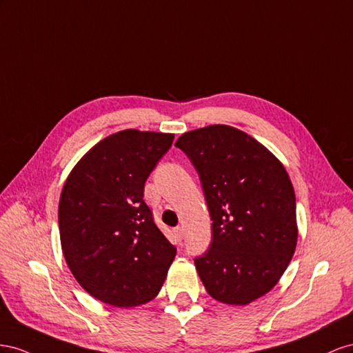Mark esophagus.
<instances>
[{"instance_id":"1","label":"esophagus","mask_w":353,"mask_h":353,"mask_svg":"<svg viewBox=\"0 0 353 353\" xmlns=\"http://www.w3.org/2000/svg\"><path fill=\"white\" fill-rule=\"evenodd\" d=\"M174 236L177 241H182L183 239V228H174Z\"/></svg>"}]
</instances>
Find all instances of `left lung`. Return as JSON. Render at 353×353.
<instances>
[{
	"instance_id": "1",
	"label": "left lung",
	"mask_w": 353,
	"mask_h": 353,
	"mask_svg": "<svg viewBox=\"0 0 353 353\" xmlns=\"http://www.w3.org/2000/svg\"><path fill=\"white\" fill-rule=\"evenodd\" d=\"M211 217V244L195 257L207 293L248 305L276 285L297 244L296 195L284 165L256 139L214 124L180 136Z\"/></svg>"
}]
</instances>
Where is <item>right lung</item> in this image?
Listing matches in <instances>:
<instances>
[{
	"label": "right lung",
	"instance_id": "right-lung-1",
	"mask_svg": "<svg viewBox=\"0 0 353 353\" xmlns=\"http://www.w3.org/2000/svg\"><path fill=\"white\" fill-rule=\"evenodd\" d=\"M174 134L124 130L70 171L59 203L60 243L88 294L117 307L143 305L163 287L176 247L143 199L145 182Z\"/></svg>",
	"mask_w": 353,
	"mask_h": 353
}]
</instances>
